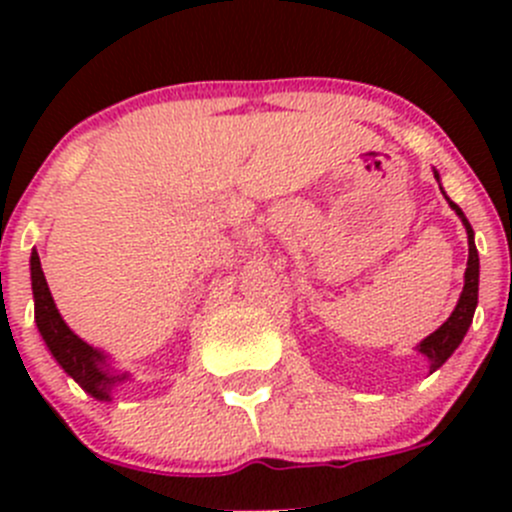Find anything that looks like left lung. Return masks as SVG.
Returning <instances> with one entry per match:
<instances>
[{
	"label": "left lung",
	"instance_id": "8db88e82",
	"mask_svg": "<svg viewBox=\"0 0 512 512\" xmlns=\"http://www.w3.org/2000/svg\"><path fill=\"white\" fill-rule=\"evenodd\" d=\"M433 175H436V180H438V170H433ZM441 193H443V188H441ZM446 200H448V205H451V210H456V215L461 218V223L466 225L468 265H466V275H463V292H461V297H458V304H456V309L451 312V317H448L446 322L436 329V332L428 334V337L416 347V352H421L428 359V369H431V374L436 369H441V366L448 361V356L456 352L458 344H461L463 337H466L468 327H471L473 314H476V307H478L480 262H478L476 240H473V227H471V223H468L466 215H463V210L458 208V205L453 203L448 195H446Z\"/></svg>",
	"mask_w": 512,
	"mask_h": 512
}]
</instances>
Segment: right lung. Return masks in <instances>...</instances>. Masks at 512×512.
I'll return each mask as SVG.
<instances>
[{"label":"right lung","mask_w":512,"mask_h":512,"mask_svg":"<svg viewBox=\"0 0 512 512\" xmlns=\"http://www.w3.org/2000/svg\"><path fill=\"white\" fill-rule=\"evenodd\" d=\"M29 270H32V292H34V322L39 327L41 339H44L46 349L51 356L59 361L61 369L98 401H111L116 394V386L128 381L126 371H116L108 364V356L101 349L91 347L89 342L74 334L64 317L56 309L54 297H51L49 285H46L44 270H41L39 252L32 250V260H29Z\"/></svg>","instance_id":"right-lung-1"}]
</instances>
